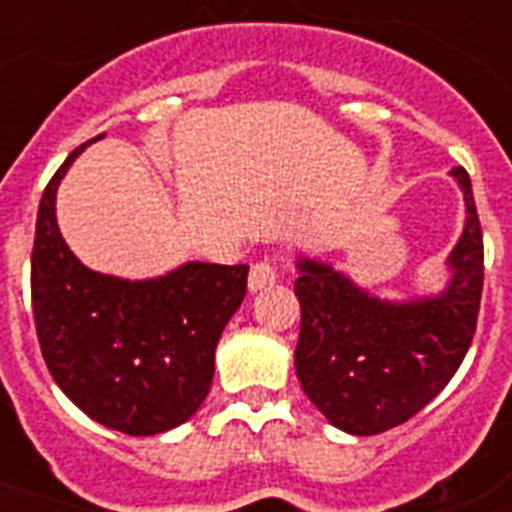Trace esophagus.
<instances>
[{
    "mask_svg": "<svg viewBox=\"0 0 512 512\" xmlns=\"http://www.w3.org/2000/svg\"><path fill=\"white\" fill-rule=\"evenodd\" d=\"M279 279V268L273 260H260V263L252 265V271H249V289L252 292H260L265 287H273Z\"/></svg>",
    "mask_w": 512,
    "mask_h": 512,
    "instance_id": "1",
    "label": "esophagus"
}]
</instances>
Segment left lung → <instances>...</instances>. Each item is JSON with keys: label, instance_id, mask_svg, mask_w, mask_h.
<instances>
[{"label": "left lung", "instance_id": "obj_1", "mask_svg": "<svg viewBox=\"0 0 512 512\" xmlns=\"http://www.w3.org/2000/svg\"><path fill=\"white\" fill-rule=\"evenodd\" d=\"M452 175L465 191V233L449 265L444 295L414 303H382L332 271L303 260L297 380L335 428L374 436L412 420L446 388L476 335L484 289V233L470 177Z\"/></svg>", "mask_w": 512, "mask_h": 512}]
</instances>
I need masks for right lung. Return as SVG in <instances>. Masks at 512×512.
<instances>
[{
  "instance_id": "obj_1",
  "label": "right lung",
  "mask_w": 512,
  "mask_h": 512,
  "mask_svg": "<svg viewBox=\"0 0 512 512\" xmlns=\"http://www.w3.org/2000/svg\"><path fill=\"white\" fill-rule=\"evenodd\" d=\"M39 201L31 305L44 364L92 420L127 436H156L207 398L215 348L247 295L249 265L188 263L162 279L90 271L58 231L55 193L79 151Z\"/></svg>"
}]
</instances>
